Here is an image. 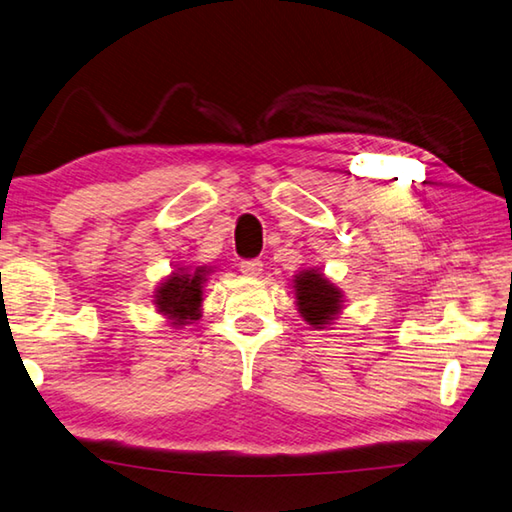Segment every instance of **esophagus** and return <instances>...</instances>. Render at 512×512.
Instances as JSON below:
<instances>
[{
	"label": "esophagus",
	"instance_id": "34e87169",
	"mask_svg": "<svg viewBox=\"0 0 512 512\" xmlns=\"http://www.w3.org/2000/svg\"><path fill=\"white\" fill-rule=\"evenodd\" d=\"M240 272H243L245 276H252V278L260 276L263 274V260H258V258L243 260V263H240Z\"/></svg>",
	"mask_w": 512,
	"mask_h": 512
}]
</instances>
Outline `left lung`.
I'll return each mask as SVG.
<instances>
[{
	"mask_svg": "<svg viewBox=\"0 0 512 512\" xmlns=\"http://www.w3.org/2000/svg\"><path fill=\"white\" fill-rule=\"evenodd\" d=\"M294 289L298 312L316 330L330 325L334 316L341 312V289L316 269H305V272L294 276Z\"/></svg>",
	"mask_w": 512,
	"mask_h": 512,
	"instance_id": "8db88e82",
	"label": "left lung"
}]
</instances>
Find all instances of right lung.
I'll return each instance as SVG.
<instances>
[{"instance_id":"1","label":"right lung","mask_w":512,"mask_h":512,"mask_svg":"<svg viewBox=\"0 0 512 512\" xmlns=\"http://www.w3.org/2000/svg\"><path fill=\"white\" fill-rule=\"evenodd\" d=\"M207 267L191 269L180 267L173 272L165 283L156 289V307L158 312L171 318L173 325H187L198 321L200 303H202V285L207 281Z\"/></svg>"}]
</instances>
